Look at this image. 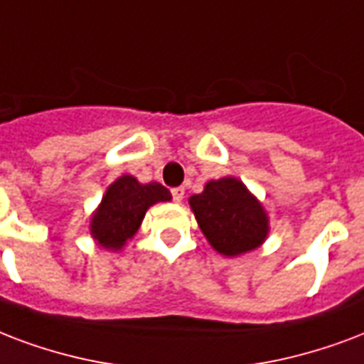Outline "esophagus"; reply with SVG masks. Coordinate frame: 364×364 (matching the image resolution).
Here are the masks:
<instances>
[{
	"label": "esophagus",
	"instance_id": "obj_1",
	"mask_svg": "<svg viewBox=\"0 0 364 364\" xmlns=\"http://www.w3.org/2000/svg\"><path fill=\"white\" fill-rule=\"evenodd\" d=\"M171 196H173V200H176V202H181L183 196H185V188H183V187L171 188Z\"/></svg>",
	"mask_w": 364,
	"mask_h": 364
}]
</instances>
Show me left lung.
<instances>
[{"label": "left lung", "mask_w": 364, "mask_h": 364, "mask_svg": "<svg viewBox=\"0 0 364 364\" xmlns=\"http://www.w3.org/2000/svg\"><path fill=\"white\" fill-rule=\"evenodd\" d=\"M202 232L223 256L257 248L267 237V215L262 204L235 177L210 181L204 193L188 200Z\"/></svg>", "instance_id": "8db88e82"}]
</instances>
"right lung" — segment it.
<instances>
[{
    "label": "right lung",
    "instance_id": "obj_1",
    "mask_svg": "<svg viewBox=\"0 0 364 364\" xmlns=\"http://www.w3.org/2000/svg\"><path fill=\"white\" fill-rule=\"evenodd\" d=\"M171 194L160 183H141L132 176L116 179L91 219V235L102 248L120 250L137 232L149 206L170 200Z\"/></svg>",
    "mask_w": 364,
    "mask_h": 364
}]
</instances>
